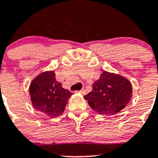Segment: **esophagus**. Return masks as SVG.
Listing matches in <instances>:
<instances>
[{
  "instance_id": "1",
  "label": "esophagus",
  "mask_w": 158,
  "mask_h": 158,
  "mask_svg": "<svg viewBox=\"0 0 158 158\" xmlns=\"http://www.w3.org/2000/svg\"><path fill=\"white\" fill-rule=\"evenodd\" d=\"M79 93H80L81 94H86V91L85 90V89H82V90H80V91H79Z\"/></svg>"
}]
</instances>
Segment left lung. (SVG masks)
Instances as JSON below:
<instances>
[{"instance_id": "8db88e82", "label": "left lung", "mask_w": 158, "mask_h": 158, "mask_svg": "<svg viewBox=\"0 0 158 158\" xmlns=\"http://www.w3.org/2000/svg\"><path fill=\"white\" fill-rule=\"evenodd\" d=\"M132 93V84L128 79L104 71L84 98L98 114L107 115L122 110L130 101Z\"/></svg>"}]
</instances>
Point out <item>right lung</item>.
<instances>
[{
    "instance_id": "1",
    "label": "right lung",
    "mask_w": 158,
    "mask_h": 158,
    "mask_svg": "<svg viewBox=\"0 0 158 158\" xmlns=\"http://www.w3.org/2000/svg\"><path fill=\"white\" fill-rule=\"evenodd\" d=\"M29 95L33 107L46 115L57 117L64 112L72 93L61 87L53 71L36 76L29 86Z\"/></svg>"
}]
</instances>
